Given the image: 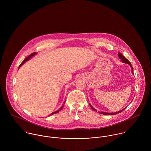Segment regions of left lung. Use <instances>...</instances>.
<instances>
[{
	"label": "left lung",
	"instance_id": "8db88e82",
	"mask_svg": "<svg viewBox=\"0 0 151 151\" xmlns=\"http://www.w3.org/2000/svg\"><path fill=\"white\" fill-rule=\"evenodd\" d=\"M118 55H119V58L122 60V61L123 62H124V63H127V64H129V65L131 66V69H132V73L134 74V73H133V68H132V67L131 66V63L129 62V61L122 53H120V52L118 53ZM89 105H90L91 108H92V109H93V110H95V111H96V110L95 109H94V108H93V107L91 105V104H89ZM124 109H123V110H120V111L115 112V113H106V112H104V111H99V113H101V114H105V115H114V114H117V113H121L122 111H123L124 110Z\"/></svg>",
	"mask_w": 151,
	"mask_h": 151
}]
</instances>
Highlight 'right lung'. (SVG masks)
Returning <instances> with one entry per match:
<instances>
[{"mask_svg":"<svg viewBox=\"0 0 151 151\" xmlns=\"http://www.w3.org/2000/svg\"><path fill=\"white\" fill-rule=\"evenodd\" d=\"M35 55H36V52H34V53H31V54L30 55H29V56H28L27 58H25V59H24V60L22 61V63L20 64V65H19V67H20V66H21L22 65H23V63H25L26 61H27V60H29L30 58H32L33 56H34ZM65 103H64V105H65ZM64 105H63V106H62L61 108H60L59 110H58L57 111H55V112H53V113H51L50 115H52V114H56V113H59V111H60V110H61L63 109V106H64Z\"/></svg>","mask_w":151,"mask_h":151,"instance_id":"right-lung-1","label":"right lung"}]
</instances>
